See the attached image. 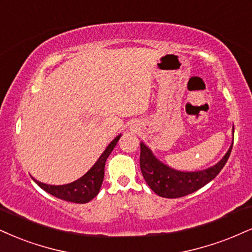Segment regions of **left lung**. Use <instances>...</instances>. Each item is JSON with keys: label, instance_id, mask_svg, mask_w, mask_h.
Listing matches in <instances>:
<instances>
[{"label": "left lung", "instance_id": "left-lung-1", "mask_svg": "<svg viewBox=\"0 0 252 252\" xmlns=\"http://www.w3.org/2000/svg\"><path fill=\"white\" fill-rule=\"evenodd\" d=\"M232 143L223 158L210 168L198 171H180L160 162L150 148L141 142L139 165L142 175L150 189L160 197L177 198L187 196L201 189L220 174L229 158Z\"/></svg>", "mask_w": 252, "mask_h": 252}]
</instances>
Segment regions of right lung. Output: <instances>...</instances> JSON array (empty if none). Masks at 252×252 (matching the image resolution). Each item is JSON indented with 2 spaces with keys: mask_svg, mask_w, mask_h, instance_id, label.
I'll return each instance as SVG.
<instances>
[{
  "mask_svg": "<svg viewBox=\"0 0 252 252\" xmlns=\"http://www.w3.org/2000/svg\"><path fill=\"white\" fill-rule=\"evenodd\" d=\"M122 135H118L113 141L109 143V145L103 151L99 158L96 160V163L90 168L89 171H87L82 177L78 180L71 182V183L63 184V186H50V184L42 183L32 177L35 183L39 188L47 191L50 195L57 197V198L63 199L66 202L72 203H83L90 202L94 197L97 196L99 189L102 187L103 178H104V165L107 162V158L114 150L115 145L117 144L118 139Z\"/></svg>",
  "mask_w": 252,
  "mask_h": 252,
  "instance_id": "1",
  "label": "right lung"
}]
</instances>
